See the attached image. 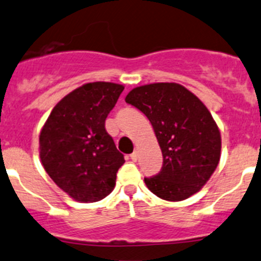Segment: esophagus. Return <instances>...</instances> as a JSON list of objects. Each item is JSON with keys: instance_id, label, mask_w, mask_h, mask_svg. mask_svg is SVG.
Segmentation results:
<instances>
[{"instance_id": "obj_1", "label": "esophagus", "mask_w": 261, "mask_h": 261, "mask_svg": "<svg viewBox=\"0 0 261 261\" xmlns=\"http://www.w3.org/2000/svg\"><path fill=\"white\" fill-rule=\"evenodd\" d=\"M130 158H131V161H134V162H136L138 161V151H134V153H131L130 154Z\"/></svg>"}]
</instances>
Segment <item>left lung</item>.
Returning a JSON list of instances; mask_svg holds the SVG:
<instances>
[{"label":"left lung","instance_id":"1","mask_svg":"<svg viewBox=\"0 0 261 261\" xmlns=\"http://www.w3.org/2000/svg\"><path fill=\"white\" fill-rule=\"evenodd\" d=\"M125 100L148 117L163 154L161 171L144 177L148 189L168 201L185 200L198 192L221 158V133L208 108L174 83L135 88Z\"/></svg>","mask_w":261,"mask_h":261}]
</instances>
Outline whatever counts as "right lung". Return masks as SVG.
<instances>
[{"label":"right lung","mask_w":261,"mask_h":261,"mask_svg":"<svg viewBox=\"0 0 261 261\" xmlns=\"http://www.w3.org/2000/svg\"><path fill=\"white\" fill-rule=\"evenodd\" d=\"M123 87L89 83L56 105L39 136L40 161L56 185L82 203H94L111 194L125 163L106 118Z\"/></svg>","instance_id":"add662e5"}]
</instances>
